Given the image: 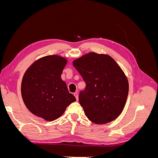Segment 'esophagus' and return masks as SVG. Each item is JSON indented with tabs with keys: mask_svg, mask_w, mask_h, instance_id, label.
<instances>
[{
	"mask_svg": "<svg viewBox=\"0 0 158 158\" xmlns=\"http://www.w3.org/2000/svg\"><path fill=\"white\" fill-rule=\"evenodd\" d=\"M74 96L76 97V100H78V92H75V93H74Z\"/></svg>",
	"mask_w": 158,
	"mask_h": 158,
	"instance_id": "esophagus-1",
	"label": "esophagus"
}]
</instances>
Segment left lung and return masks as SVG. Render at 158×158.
Returning <instances> with one entry per match:
<instances>
[{
	"instance_id": "obj_1",
	"label": "left lung",
	"mask_w": 158,
	"mask_h": 158,
	"mask_svg": "<svg viewBox=\"0 0 158 158\" xmlns=\"http://www.w3.org/2000/svg\"><path fill=\"white\" fill-rule=\"evenodd\" d=\"M85 83L79 102L89 120L98 125L114 120L121 113L128 94L125 73L109 55L89 52L73 61Z\"/></svg>"
}]
</instances>
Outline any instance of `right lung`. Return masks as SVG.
<instances>
[{"label":"right lung","mask_w":158,"mask_h":158,"mask_svg":"<svg viewBox=\"0 0 158 158\" xmlns=\"http://www.w3.org/2000/svg\"><path fill=\"white\" fill-rule=\"evenodd\" d=\"M66 63L60 56L42 57L23 75L21 86L23 102L33 114L46 121L58 118L76 101L60 77Z\"/></svg>","instance_id":"right-lung-1"}]
</instances>
